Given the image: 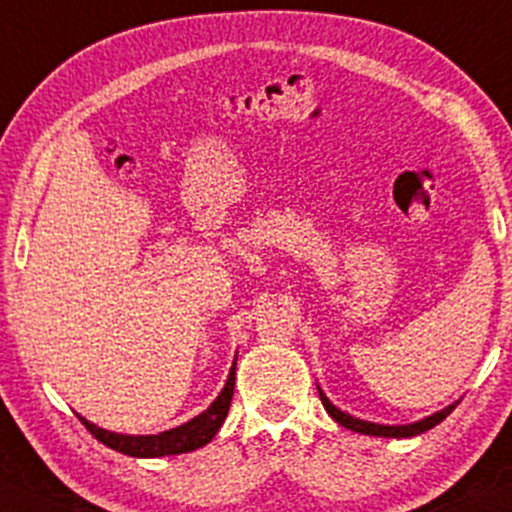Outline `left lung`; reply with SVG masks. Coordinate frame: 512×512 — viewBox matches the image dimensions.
<instances>
[{
    "label": "left lung",
    "mask_w": 512,
    "mask_h": 512,
    "mask_svg": "<svg viewBox=\"0 0 512 512\" xmlns=\"http://www.w3.org/2000/svg\"><path fill=\"white\" fill-rule=\"evenodd\" d=\"M318 393H320V401H323L325 411L330 413V418H333L335 423H340L342 428H347V430H355V432H362V435H374V437H413V435H420V432L435 428L437 423H442V420H445L447 415L452 413L454 408H457V403H459V401L452 403V406L442 408V411L432 413V415H428V418L418 420V423L379 425V423H367V420H359V418H355V415L340 411V408L333 406V403H330V398L325 396L323 391H320V386H318Z\"/></svg>",
    "instance_id": "obj_1"
}]
</instances>
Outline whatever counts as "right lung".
Returning a JSON list of instances; mask_svg holds the SVG:
<instances>
[{
    "label": "right lung",
    "mask_w": 512,
    "mask_h": 512,
    "mask_svg": "<svg viewBox=\"0 0 512 512\" xmlns=\"http://www.w3.org/2000/svg\"><path fill=\"white\" fill-rule=\"evenodd\" d=\"M233 386H235V362L230 367L228 381L223 386V391L218 393L216 401L206 408L204 413L196 415L189 423L179 425V428L157 432V435H121V432H109L104 428H97L94 423H89L87 418L77 415L82 420V425L92 432L101 445L116 449V452L128 454V457H167V454H184L194 452V449L209 445L216 437V432L221 430L223 420H226L230 398H233Z\"/></svg>",
    "instance_id": "obj_1"
}]
</instances>
